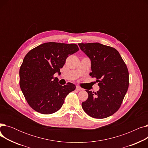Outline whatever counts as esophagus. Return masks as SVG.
<instances>
[{
  "mask_svg": "<svg viewBox=\"0 0 148 148\" xmlns=\"http://www.w3.org/2000/svg\"><path fill=\"white\" fill-rule=\"evenodd\" d=\"M76 90H82L83 89L79 86H76Z\"/></svg>",
  "mask_w": 148,
  "mask_h": 148,
  "instance_id": "34e87169",
  "label": "esophagus"
}]
</instances>
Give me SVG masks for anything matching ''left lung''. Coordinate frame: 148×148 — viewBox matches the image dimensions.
<instances>
[{
	"instance_id": "obj_1",
	"label": "left lung",
	"mask_w": 148,
	"mask_h": 148,
	"mask_svg": "<svg viewBox=\"0 0 148 148\" xmlns=\"http://www.w3.org/2000/svg\"><path fill=\"white\" fill-rule=\"evenodd\" d=\"M81 50L91 61L92 72L99 89L86 90L88 98L83 102V110L97 119L110 116L117 112L127 92L128 70L119 53L114 48L98 42L79 44Z\"/></svg>"
}]
</instances>
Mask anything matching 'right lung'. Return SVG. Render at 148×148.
Wrapping results in <instances>:
<instances>
[{
	"instance_id": "right-lung-1",
	"label": "right lung",
	"mask_w": 148,
	"mask_h": 148,
	"mask_svg": "<svg viewBox=\"0 0 148 148\" xmlns=\"http://www.w3.org/2000/svg\"><path fill=\"white\" fill-rule=\"evenodd\" d=\"M75 44L45 42L27 53L20 69V86L27 103L34 110L49 114L58 111L75 84L58 83L53 75L60 73L66 58L79 51Z\"/></svg>"
}]
</instances>
